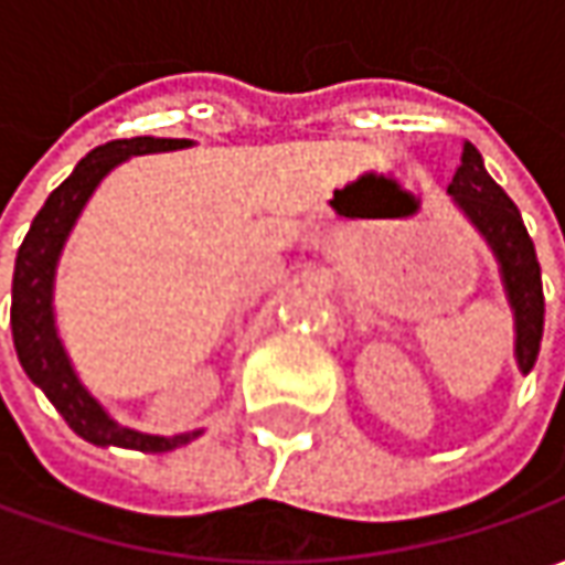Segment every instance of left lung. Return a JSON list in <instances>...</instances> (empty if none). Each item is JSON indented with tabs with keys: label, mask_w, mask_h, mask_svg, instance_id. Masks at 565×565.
Segmentation results:
<instances>
[{
	"label": "left lung",
	"mask_w": 565,
	"mask_h": 565,
	"mask_svg": "<svg viewBox=\"0 0 565 565\" xmlns=\"http://www.w3.org/2000/svg\"><path fill=\"white\" fill-rule=\"evenodd\" d=\"M446 194L488 242L490 254L500 267V282L512 308V330H515L512 355L519 371L529 374L544 337V289H541V264L529 238V228L522 223V213L507 198V191L490 179L475 143H466L462 166L456 169Z\"/></svg>",
	"instance_id": "8db88e82"
}]
</instances>
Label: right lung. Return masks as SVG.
Returning a JSON list of instances; mask_svg holds the SVG:
<instances>
[{
  "instance_id": "1",
  "label": "right lung",
  "mask_w": 565,
  "mask_h": 565,
  "mask_svg": "<svg viewBox=\"0 0 565 565\" xmlns=\"http://www.w3.org/2000/svg\"><path fill=\"white\" fill-rule=\"evenodd\" d=\"M194 141L188 138H131V141H109L90 150L75 172L55 188L33 216L31 232L24 235L18 257H14V279H11V337L14 352L24 374L46 393L55 412L68 422L77 437L94 446H121L141 452H169L198 440L204 430H185L175 437L143 434L135 427L119 424L99 399L81 383L75 364L68 359L58 327H55V270L62 248L75 228L81 210L94 198L99 182L131 157L143 153H169L185 150Z\"/></svg>"
}]
</instances>
